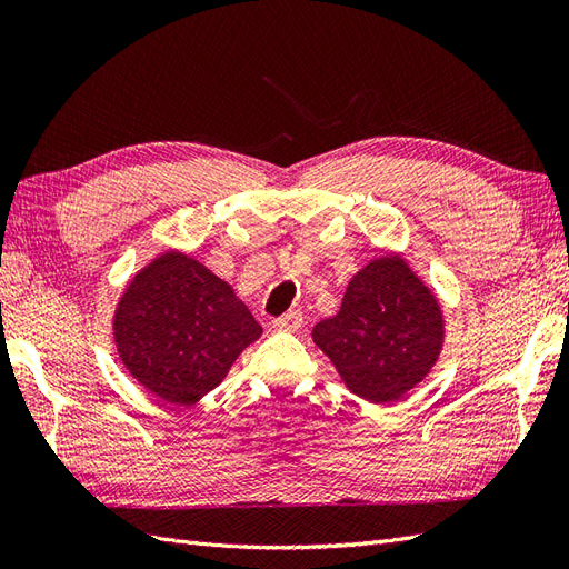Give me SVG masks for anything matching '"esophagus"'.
<instances>
[{"instance_id": "obj_1", "label": "esophagus", "mask_w": 569, "mask_h": 569, "mask_svg": "<svg viewBox=\"0 0 569 569\" xmlns=\"http://www.w3.org/2000/svg\"><path fill=\"white\" fill-rule=\"evenodd\" d=\"M272 325L278 327V330H287V332H297L299 327L303 325V313L301 311H287L284 316L274 318Z\"/></svg>"}]
</instances>
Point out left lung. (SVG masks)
<instances>
[{
	"label": "left lung",
	"instance_id": "8db88e82",
	"mask_svg": "<svg viewBox=\"0 0 569 569\" xmlns=\"http://www.w3.org/2000/svg\"><path fill=\"white\" fill-rule=\"evenodd\" d=\"M437 297L399 256L368 263L349 282L339 313L313 327L341 380L372 403H391L422 382L441 351Z\"/></svg>",
	"mask_w": 569,
	"mask_h": 569
}]
</instances>
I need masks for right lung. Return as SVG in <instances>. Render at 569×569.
<instances>
[{
	"instance_id": "1",
	"label": "right lung",
	"mask_w": 569,
	"mask_h": 569,
	"mask_svg": "<svg viewBox=\"0 0 569 569\" xmlns=\"http://www.w3.org/2000/svg\"><path fill=\"white\" fill-rule=\"evenodd\" d=\"M261 332L228 282L178 251L137 274L113 320L116 347L130 375L178 406L216 389Z\"/></svg>"
}]
</instances>
